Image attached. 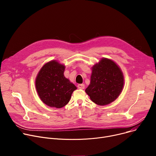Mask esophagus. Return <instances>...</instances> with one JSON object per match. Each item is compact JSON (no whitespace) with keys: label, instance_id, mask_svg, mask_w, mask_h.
<instances>
[{"label":"esophagus","instance_id":"1","mask_svg":"<svg viewBox=\"0 0 156 156\" xmlns=\"http://www.w3.org/2000/svg\"><path fill=\"white\" fill-rule=\"evenodd\" d=\"M78 87L79 89H81V90H83V89L84 88V84H78Z\"/></svg>","mask_w":156,"mask_h":156}]
</instances>
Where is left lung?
<instances>
[{
  "mask_svg": "<svg viewBox=\"0 0 156 156\" xmlns=\"http://www.w3.org/2000/svg\"><path fill=\"white\" fill-rule=\"evenodd\" d=\"M124 84L123 73L112 60L102 58L92 69L90 84L86 93L98 105H107L114 101L121 93Z\"/></svg>",
  "mask_w": 156,
  "mask_h": 156,
  "instance_id": "left-lung-1",
  "label": "left lung"
}]
</instances>
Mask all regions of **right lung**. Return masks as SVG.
Listing matches in <instances>:
<instances>
[{
	"instance_id": "right-lung-1",
	"label": "right lung",
	"mask_w": 156,
	"mask_h": 156,
	"mask_svg": "<svg viewBox=\"0 0 156 156\" xmlns=\"http://www.w3.org/2000/svg\"><path fill=\"white\" fill-rule=\"evenodd\" d=\"M65 66L56 60L44 65L36 79V88L47 105L61 108L67 104L76 87L64 76Z\"/></svg>"
}]
</instances>
